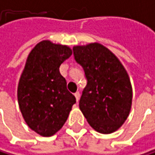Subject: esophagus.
Segmentation results:
<instances>
[{
  "mask_svg": "<svg viewBox=\"0 0 155 155\" xmlns=\"http://www.w3.org/2000/svg\"><path fill=\"white\" fill-rule=\"evenodd\" d=\"M74 96H75V97H76V101L78 102V101H79V98H80V92H76V93L74 94Z\"/></svg>",
  "mask_w": 155,
  "mask_h": 155,
  "instance_id": "esophagus-1",
  "label": "esophagus"
}]
</instances>
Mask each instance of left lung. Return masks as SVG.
Instances as JSON below:
<instances>
[{"mask_svg": "<svg viewBox=\"0 0 155 155\" xmlns=\"http://www.w3.org/2000/svg\"><path fill=\"white\" fill-rule=\"evenodd\" d=\"M73 55L87 80L79 101L83 114L99 133L116 131L127 119L132 104L126 69L114 53L97 43L74 46Z\"/></svg>", "mask_w": 155, "mask_h": 155, "instance_id": "obj_1", "label": "left lung"}]
</instances>
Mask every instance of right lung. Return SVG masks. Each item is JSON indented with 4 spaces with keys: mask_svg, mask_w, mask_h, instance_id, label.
Wrapping results in <instances>:
<instances>
[{
    "mask_svg": "<svg viewBox=\"0 0 155 155\" xmlns=\"http://www.w3.org/2000/svg\"><path fill=\"white\" fill-rule=\"evenodd\" d=\"M72 54L67 45L41 41L28 54L17 87L22 116L37 134L50 137L67 121L75 97L67 89L60 65Z\"/></svg>",
    "mask_w": 155,
    "mask_h": 155,
    "instance_id": "right-lung-1",
    "label": "right lung"
}]
</instances>
